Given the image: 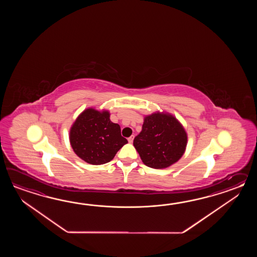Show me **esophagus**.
<instances>
[{
  "label": "esophagus",
  "mask_w": 257,
  "mask_h": 257,
  "mask_svg": "<svg viewBox=\"0 0 257 257\" xmlns=\"http://www.w3.org/2000/svg\"><path fill=\"white\" fill-rule=\"evenodd\" d=\"M133 140H134V136H131L128 139H127V141H128L130 143H132V142H133Z\"/></svg>",
  "instance_id": "obj_1"
}]
</instances>
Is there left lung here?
I'll return each instance as SVG.
<instances>
[{
	"mask_svg": "<svg viewBox=\"0 0 257 257\" xmlns=\"http://www.w3.org/2000/svg\"><path fill=\"white\" fill-rule=\"evenodd\" d=\"M187 136L173 115L155 113L144 119L133 145L145 165L154 169L175 164L185 153Z\"/></svg>",
	"mask_w": 257,
	"mask_h": 257,
	"instance_id": "obj_1",
	"label": "left lung"
}]
</instances>
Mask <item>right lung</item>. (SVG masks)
Returning <instances> with one entry per match:
<instances>
[{
	"instance_id": "obj_1",
	"label": "right lung",
	"mask_w": 257,
	"mask_h": 257,
	"mask_svg": "<svg viewBox=\"0 0 257 257\" xmlns=\"http://www.w3.org/2000/svg\"><path fill=\"white\" fill-rule=\"evenodd\" d=\"M107 111L89 108L78 116L70 132L71 147L86 163L100 165L109 163L127 143L121 136L120 126L111 122Z\"/></svg>"
}]
</instances>
